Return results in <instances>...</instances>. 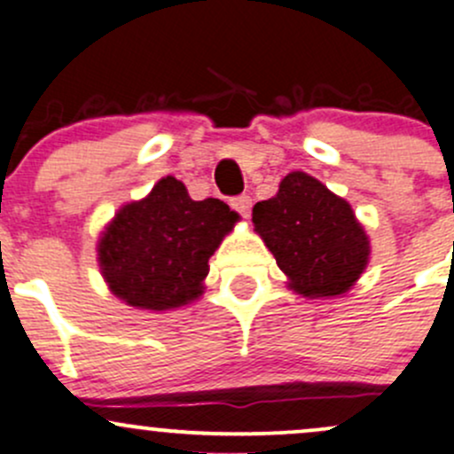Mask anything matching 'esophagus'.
<instances>
[{
	"label": "esophagus",
	"instance_id": "34e87169",
	"mask_svg": "<svg viewBox=\"0 0 454 454\" xmlns=\"http://www.w3.org/2000/svg\"><path fill=\"white\" fill-rule=\"evenodd\" d=\"M251 205H254V200H251V196H247V194H240V196H236V199H231V207L245 218L251 214Z\"/></svg>",
	"mask_w": 454,
	"mask_h": 454
}]
</instances>
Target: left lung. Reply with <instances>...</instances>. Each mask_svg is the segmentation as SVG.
I'll return each instance as SVG.
<instances>
[{"instance_id": "left-lung-1", "label": "left lung", "mask_w": 454, "mask_h": 454, "mask_svg": "<svg viewBox=\"0 0 454 454\" xmlns=\"http://www.w3.org/2000/svg\"><path fill=\"white\" fill-rule=\"evenodd\" d=\"M251 221L302 295L344 294L369 262V238L351 205L304 172L282 178L273 199L254 205Z\"/></svg>"}]
</instances>
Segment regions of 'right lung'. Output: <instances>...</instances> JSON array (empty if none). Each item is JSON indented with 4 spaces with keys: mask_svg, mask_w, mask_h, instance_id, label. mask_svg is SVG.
<instances>
[{
    "mask_svg": "<svg viewBox=\"0 0 454 454\" xmlns=\"http://www.w3.org/2000/svg\"><path fill=\"white\" fill-rule=\"evenodd\" d=\"M238 214L223 200H192L174 176L114 216L98 242V262L112 294L137 309L165 311L203 294L209 258Z\"/></svg>",
    "mask_w": 454,
    "mask_h": 454,
    "instance_id": "right-lung-1",
    "label": "right lung"
}]
</instances>
